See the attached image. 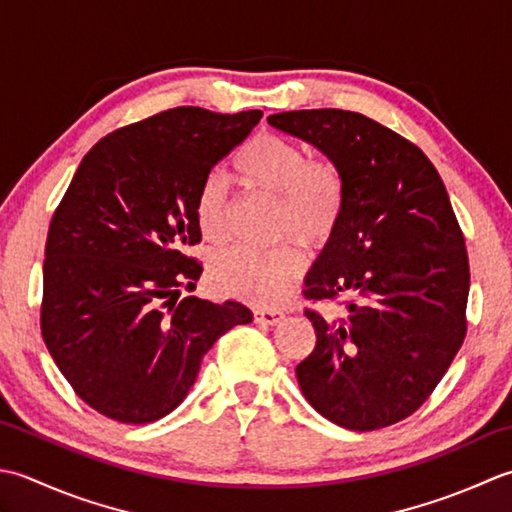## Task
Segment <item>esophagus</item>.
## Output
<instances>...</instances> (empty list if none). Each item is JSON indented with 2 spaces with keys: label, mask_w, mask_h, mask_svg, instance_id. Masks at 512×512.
<instances>
[{
  "label": "esophagus",
  "mask_w": 512,
  "mask_h": 512,
  "mask_svg": "<svg viewBox=\"0 0 512 512\" xmlns=\"http://www.w3.org/2000/svg\"><path fill=\"white\" fill-rule=\"evenodd\" d=\"M283 311L280 309H256L254 311V320L260 322V325H276V322L283 320Z\"/></svg>",
  "instance_id": "esophagus-1"
}]
</instances>
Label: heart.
I'll return each instance as SVG.
<instances>
[{"instance_id":"heart-1","label":"heart","mask_w":512,"mask_h":512,"mask_svg":"<svg viewBox=\"0 0 512 512\" xmlns=\"http://www.w3.org/2000/svg\"><path fill=\"white\" fill-rule=\"evenodd\" d=\"M234 168L249 192L276 198L271 236L298 241L307 249L325 247L344 212V174L329 156L311 159L305 145L274 132H260L236 154ZM194 212L201 234L210 243L227 241L232 232L234 201L225 176L207 174L196 192ZM302 269L294 245L267 252L232 247L216 254L210 267L212 285L225 296L274 305Z\"/></svg>"}]
</instances>
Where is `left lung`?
Instances as JSON below:
<instances>
[{
  "label": "left lung",
  "mask_w": 512,
  "mask_h": 512,
  "mask_svg": "<svg viewBox=\"0 0 512 512\" xmlns=\"http://www.w3.org/2000/svg\"><path fill=\"white\" fill-rule=\"evenodd\" d=\"M274 128L336 161L347 194L340 225L305 280L311 302L342 300L314 322L296 367L307 402L333 424L375 431L429 400L466 338L471 269L462 227L420 148L360 112H278Z\"/></svg>",
  "instance_id": "8db88e82"
}]
</instances>
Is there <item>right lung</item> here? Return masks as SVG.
I'll use <instances>...</instances> for the list:
<instances>
[{"label": "right lung", "mask_w": 512, "mask_h": 512, "mask_svg": "<svg viewBox=\"0 0 512 512\" xmlns=\"http://www.w3.org/2000/svg\"><path fill=\"white\" fill-rule=\"evenodd\" d=\"M263 117L181 106L90 148L52 214L41 336L79 398L123 424L179 406L205 353L252 311L187 296L203 265L194 201L214 165Z\"/></svg>", "instance_id": "1"}]
</instances>
